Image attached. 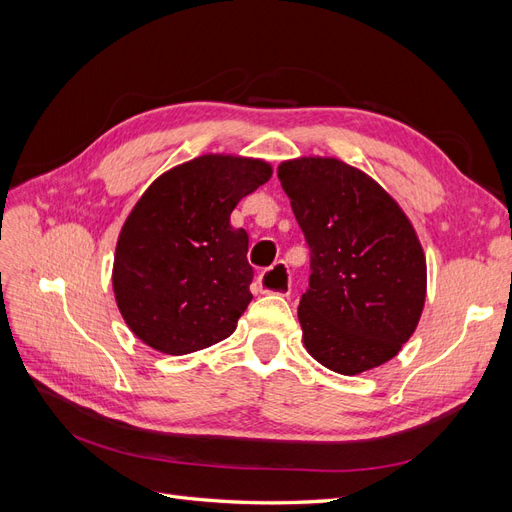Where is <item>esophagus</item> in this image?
<instances>
[{
  "instance_id": "obj_1",
  "label": "esophagus",
  "mask_w": 512,
  "mask_h": 512,
  "mask_svg": "<svg viewBox=\"0 0 512 512\" xmlns=\"http://www.w3.org/2000/svg\"><path fill=\"white\" fill-rule=\"evenodd\" d=\"M290 286H292L290 271L282 260L275 262L271 269H265L258 275L260 292H271V294H282V297H288Z\"/></svg>"
}]
</instances>
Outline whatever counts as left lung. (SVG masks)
<instances>
[{"mask_svg":"<svg viewBox=\"0 0 512 512\" xmlns=\"http://www.w3.org/2000/svg\"><path fill=\"white\" fill-rule=\"evenodd\" d=\"M309 245V288L299 303L303 342L344 376L378 367L414 333L427 267L416 232L380 185L335 158L277 168Z\"/></svg>","mask_w":512,"mask_h":512,"instance_id":"8db88e82","label":"left lung"}]
</instances>
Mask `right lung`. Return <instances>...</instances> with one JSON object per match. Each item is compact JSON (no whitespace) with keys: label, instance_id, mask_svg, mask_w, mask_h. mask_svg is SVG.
<instances>
[{"label":"right lung","instance_id":"obj_1","mask_svg":"<svg viewBox=\"0 0 512 512\" xmlns=\"http://www.w3.org/2000/svg\"><path fill=\"white\" fill-rule=\"evenodd\" d=\"M271 177L262 160L200 156L153 181L121 228L117 307L132 333L164 354L226 339L252 301L247 232L230 226L239 200Z\"/></svg>","mask_w":512,"mask_h":512}]
</instances>
